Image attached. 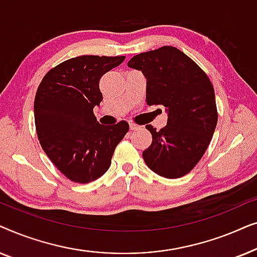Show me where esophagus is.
Segmentation results:
<instances>
[{"mask_svg":"<svg viewBox=\"0 0 257 257\" xmlns=\"http://www.w3.org/2000/svg\"><path fill=\"white\" fill-rule=\"evenodd\" d=\"M139 128V126L137 125V124H135V122H130V130H138Z\"/></svg>","mask_w":257,"mask_h":257,"instance_id":"1","label":"esophagus"}]
</instances>
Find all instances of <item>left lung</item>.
Masks as SVG:
<instances>
[{
  "label": "left lung",
  "instance_id": "8db88e82",
  "mask_svg": "<svg viewBox=\"0 0 257 257\" xmlns=\"http://www.w3.org/2000/svg\"><path fill=\"white\" fill-rule=\"evenodd\" d=\"M127 65L146 77L147 105H164L168 115L160 131L146 125L152 144L143 152L144 160L161 177H184L205 154L216 127L215 93L208 76L170 45L133 56Z\"/></svg>",
  "mask_w": 257,
  "mask_h": 257
}]
</instances>
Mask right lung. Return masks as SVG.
I'll return each mask as SVG.
<instances>
[{"label":"right lung","mask_w":257,"mask_h":257,"mask_svg":"<svg viewBox=\"0 0 257 257\" xmlns=\"http://www.w3.org/2000/svg\"><path fill=\"white\" fill-rule=\"evenodd\" d=\"M125 56H79L48 71L34 103L42 149L69 180L87 184L108 170L115 146L128 131L127 121L101 125L93 107L103 100L101 76Z\"/></svg>","instance_id":"1"}]
</instances>
